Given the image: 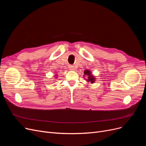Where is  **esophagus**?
I'll list each match as a JSON object with an SVG mask.
<instances>
[{
	"instance_id": "esophagus-1",
	"label": "esophagus",
	"mask_w": 146,
	"mask_h": 146,
	"mask_svg": "<svg viewBox=\"0 0 146 146\" xmlns=\"http://www.w3.org/2000/svg\"><path fill=\"white\" fill-rule=\"evenodd\" d=\"M68 68H69V69H70V70H75L74 66H72V65L68 66Z\"/></svg>"
}]
</instances>
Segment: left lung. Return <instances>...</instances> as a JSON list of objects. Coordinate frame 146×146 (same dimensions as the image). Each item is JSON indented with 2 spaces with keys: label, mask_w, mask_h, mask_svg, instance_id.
I'll return each instance as SVG.
<instances>
[{
  "label": "left lung",
  "mask_w": 146,
  "mask_h": 146,
  "mask_svg": "<svg viewBox=\"0 0 146 146\" xmlns=\"http://www.w3.org/2000/svg\"><path fill=\"white\" fill-rule=\"evenodd\" d=\"M84 74H85V75H86L88 76V79H87V81L88 82H90L92 83H94L95 82V76L94 77V76L91 74V73L89 70H85V72H84Z\"/></svg>",
  "instance_id": "8db88e82"
}]
</instances>
